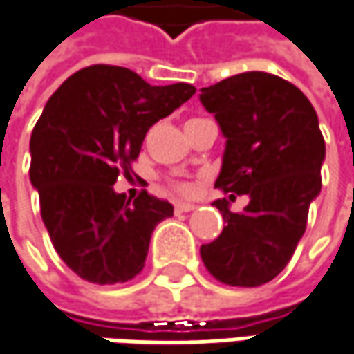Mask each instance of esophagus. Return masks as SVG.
Returning <instances> with one entry per match:
<instances>
[{"instance_id":"1","label":"esophagus","mask_w":354,"mask_h":354,"mask_svg":"<svg viewBox=\"0 0 354 354\" xmlns=\"http://www.w3.org/2000/svg\"><path fill=\"white\" fill-rule=\"evenodd\" d=\"M194 208H196V204H192V202H178L176 204V212H190Z\"/></svg>"}]
</instances>
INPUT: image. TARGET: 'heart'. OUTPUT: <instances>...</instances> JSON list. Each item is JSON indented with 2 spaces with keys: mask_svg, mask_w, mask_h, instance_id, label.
<instances>
[{
  "mask_svg": "<svg viewBox=\"0 0 354 354\" xmlns=\"http://www.w3.org/2000/svg\"><path fill=\"white\" fill-rule=\"evenodd\" d=\"M180 190H182V192H188V186H186V184H182V186H180Z\"/></svg>",
  "mask_w": 354,
  "mask_h": 354,
  "instance_id": "1",
  "label": "heart"
}]
</instances>
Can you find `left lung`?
<instances>
[{"mask_svg":"<svg viewBox=\"0 0 354 354\" xmlns=\"http://www.w3.org/2000/svg\"><path fill=\"white\" fill-rule=\"evenodd\" d=\"M200 92L226 138L214 186L250 198L242 212H230L224 198L214 202L226 226L200 246V257L216 281L260 286L292 259L321 192L319 118L297 86L266 72L239 73Z\"/></svg>","mask_w":354,"mask_h":354,"instance_id":"8db88e82","label":"left lung"}]
</instances>
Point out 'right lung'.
I'll list each match as a JSON object with an SVG mask.
<instances>
[{
	"label": "right lung",
	"mask_w": 354,
	"mask_h": 354,
	"mask_svg": "<svg viewBox=\"0 0 354 354\" xmlns=\"http://www.w3.org/2000/svg\"><path fill=\"white\" fill-rule=\"evenodd\" d=\"M194 92L100 64L70 75L48 100L30 140V180L55 252L80 279L115 284L144 268L152 232L174 206L148 192L130 202L114 184L132 170L146 132Z\"/></svg>",
	"instance_id": "1"
}]
</instances>
